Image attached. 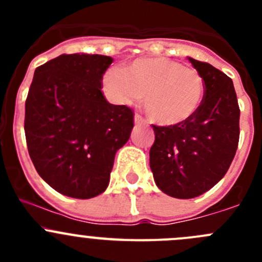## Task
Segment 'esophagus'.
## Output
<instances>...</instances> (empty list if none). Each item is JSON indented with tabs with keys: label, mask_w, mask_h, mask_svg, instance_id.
I'll list each match as a JSON object with an SVG mask.
<instances>
[{
	"label": "esophagus",
	"mask_w": 262,
	"mask_h": 262,
	"mask_svg": "<svg viewBox=\"0 0 262 262\" xmlns=\"http://www.w3.org/2000/svg\"><path fill=\"white\" fill-rule=\"evenodd\" d=\"M134 123H136L137 125H144V124H146V120H144L141 115L136 114V116H134Z\"/></svg>",
	"instance_id": "obj_1"
}]
</instances>
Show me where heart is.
Returning a JSON list of instances; mask_svg holds the SVG:
<instances>
[{"mask_svg":"<svg viewBox=\"0 0 262 262\" xmlns=\"http://www.w3.org/2000/svg\"><path fill=\"white\" fill-rule=\"evenodd\" d=\"M102 90L107 99L119 105L130 104L144 95L148 116L163 126L191 119L205 95L202 75L168 58H142L125 70L110 68L102 76Z\"/></svg>","mask_w":262,"mask_h":262,"instance_id":"1","label":"heart"}]
</instances>
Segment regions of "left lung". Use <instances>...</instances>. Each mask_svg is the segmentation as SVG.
I'll return each mask as SVG.
<instances>
[{
  "mask_svg": "<svg viewBox=\"0 0 262 262\" xmlns=\"http://www.w3.org/2000/svg\"><path fill=\"white\" fill-rule=\"evenodd\" d=\"M202 75L205 95L198 113L173 126H153L149 166L161 191L192 199L228 171L239 139V107L233 82L212 64L189 57Z\"/></svg>",
  "mask_w": 262,
  "mask_h": 262,
  "instance_id": "8db88e82",
  "label": "left lung"
}]
</instances>
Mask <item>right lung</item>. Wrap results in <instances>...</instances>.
Wrapping results in <instances>:
<instances>
[{"label": "right lung", "mask_w": 262, "mask_h": 262, "mask_svg": "<svg viewBox=\"0 0 262 262\" xmlns=\"http://www.w3.org/2000/svg\"><path fill=\"white\" fill-rule=\"evenodd\" d=\"M107 55L62 54L38 67L25 102V137L36 171L55 191L90 199L106 190L133 112L101 92Z\"/></svg>", "instance_id": "add662e5"}]
</instances>
